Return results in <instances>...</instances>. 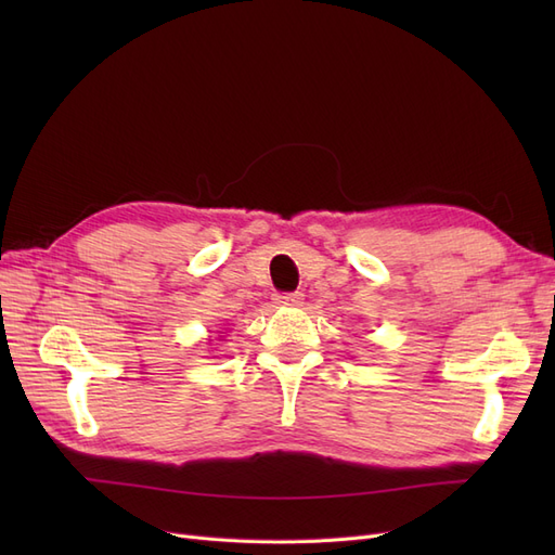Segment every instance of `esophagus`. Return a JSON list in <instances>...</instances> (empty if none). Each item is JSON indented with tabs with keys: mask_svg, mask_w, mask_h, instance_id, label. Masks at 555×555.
<instances>
[{
	"mask_svg": "<svg viewBox=\"0 0 555 555\" xmlns=\"http://www.w3.org/2000/svg\"><path fill=\"white\" fill-rule=\"evenodd\" d=\"M278 306H300L304 304V294L300 292H287V294H278L275 296Z\"/></svg>",
	"mask_w": 555,
	"mask_h": 555,
	"instance_id": "obj_1",
	"label": "esophagus"
}]
</instances>
